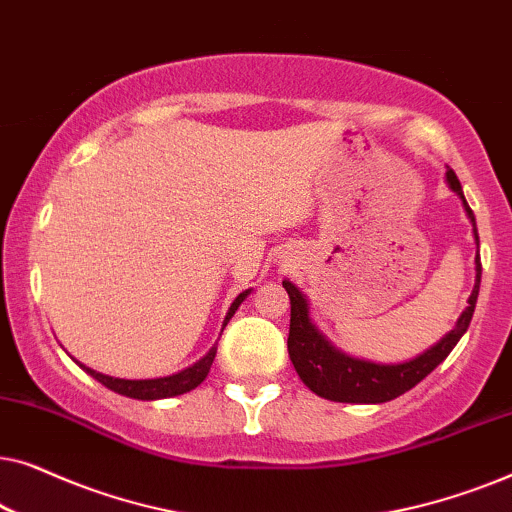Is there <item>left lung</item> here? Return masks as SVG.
Masks as SVG:
<instances>
[{
	"instance_id": "1",
	"label": "left lung",
	"mask_w": 512,
	"mask_h": 512,
	"mask_svg": "<svg viewBox=\"0 0 512 512\" xmlns=\"http://www.w3.org/2000/svg\"><path fill=\"white\" fill-rule=\"evenodd\" d=\"M447 184L454 193L464 202V209L468 219L473 223L475 242L478 240V228H475L473 209L468 207L461 191V184L454 170H447ZM480 277H482V263L480 256L475 258V286L471 298H468V307L461 312L457 326L445 335L438 345L426 349L417 359L396 363V366H382V363L359 361L352 356H345L338 352L333 345H328L324 335H321L310 321V307L303 293H300L291 282H282V286L291 298V326H289V356L293 368L310 387L314 394L328 401L338 403H387L394 401L396 396L410 391L415 384L424 380L433 368L447 359V354L457 347L461 335L466 333L468 324H471L475 303H478L480 291Z\"/></svg>"
}]
</instances>
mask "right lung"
I'll list each match as a JSON object with an SVG mask.
<instances>
[{"label":"right lung","mask_w":512,"mask_h":512,"mask_svg":"<svg viewBox=\"0 0 512 512\" xmlns=\"http://www.w3.org/2000/svg\"><path fill=\"white\" fill-rule=\"evenodd\" d=\"M249 296V291L240 293V296L235 298V303L230 305V310L226 314V321H223V326L228 324L230 317H233L237 307L242 305V300ZM214 356H216V347H212L207 352V356H202L198 363H193L191 368L181 370L177 375H170V377H158V380H118V377H109V375H102V373H95V370H90L86 366H81L86 373H90L95 377L97 382H102L104 387L116 391V394H123V396H130V398H139V401H156V398H170V396H179V394H186V391H191L198 387V384L205 380L209 368H212L214 363Z\"/></svg>","instance_id":"add662e5"}]
</instances>
